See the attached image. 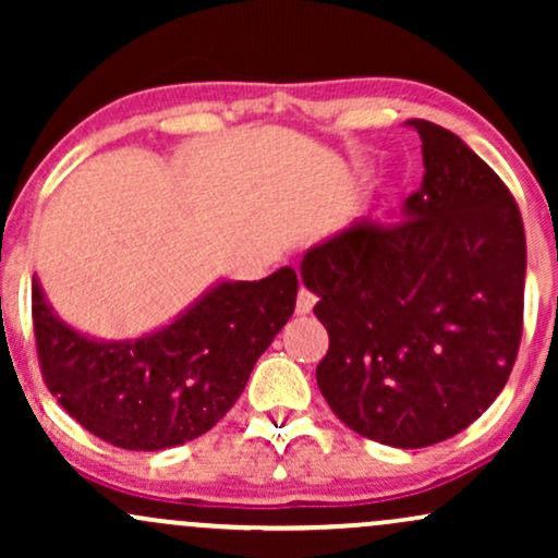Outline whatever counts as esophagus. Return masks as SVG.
<instances>
[{"label":"esophagus","instance_id":"34e87169","mask_svg":"<svg viewBox=\"0 0 558 558\" xmlns=\"http://www.w3.org/2000/svg\"><path fill=\"white\" fill-rule=\"evenodd\" d=\"M317 296L312 291H306V288H299V296H296V315H310L312 306H315Z\"/></svg>","mask_w":558,"mask_h":558}]
</instances>
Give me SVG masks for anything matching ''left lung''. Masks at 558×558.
I'll return each mask as SVG.
<instances>
[{"instance_id":"8db88e82","label":"left lung","mask_w":558,"mask_h":558,"mask_svg":"<svg viewBox=\"0 0 558 558\" xmlns=\"http://www.w3.org/2000/svg\"><path fill=\"white\" fill-rule=\"evenodd\" d=\"M420 133L407 220L354 222L304 254L301 278L330 336L317 386L351 430L425 448L501 393L522 341L527 243L514 196L457 133Z\"/></svg>"}]
</instances>
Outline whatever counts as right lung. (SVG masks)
<instances>
[{
    "label": "right lung",
    "mask_w": 558,
    "mask_h": 558,
    "mask_svg": "<svg viewBox=\"0 0 558 558\" xmlns=\"http://www.w3.org/2000/svg\"><path fill=\"white\" fill-rule=\"evenodd\" d=\"M299 278L220 283L168 328L101 343L54 317L31 286L38 364L60 407L88 433L128 451L181 446L220 422L254 364L296 306Z\"/></svg>",
    "instance_id": "obj_1"
}]
</instances>
